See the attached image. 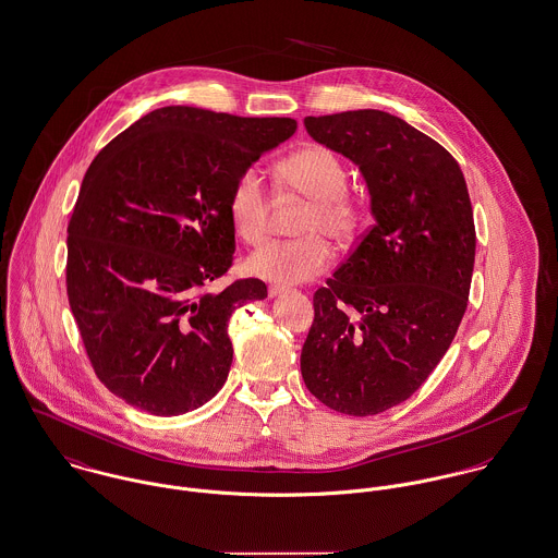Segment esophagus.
Masks as SVG:
<instances>
[{
    "instance_id": "esophagus-1",
    "label": "esophagus",
    "mask_w": 558,
    "mask_h": 558,
    "mask_svg": "<svg viewBox=\"0 0 558 558\" xmlns=\"http://www.w3.org/2000/svg\"><path fill=\"white\" fill-rule=\"evenodd\" d=\"M286 292H288V290H286V288H281V286H270V288H268V296H270V299L281 296V294H286Z\"/></svg>"
}]
</instances>
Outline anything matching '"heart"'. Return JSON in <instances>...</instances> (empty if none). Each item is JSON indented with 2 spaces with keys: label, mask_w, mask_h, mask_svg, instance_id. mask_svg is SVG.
<instances>
[{
  "label": "heart",
  "mask_w": 558,
  "mask_h": 558,
  "mask_svg": "<svg viewBox=\"0 0 558 558\" xmlns=\"http://www.w3.org/2000/svg\"><path fill=\"white\" fill-rule=\"evenodd\" d=\"M277 185L311 201L304 213L299 241H272L245 259V270L279 286H296L315 279L332 264V250L324 236L337 243L350 241L360 226L362 208L348 192V168L328 147L306 145L277 166ZM228 215L234 232L245 243H259L268 232L270 192L257 172L245 168L234 179L228 196Z\"/></svg>",
  "instance_id": "heart-1"
}]
</instances>
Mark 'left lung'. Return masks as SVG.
Returning <instances> with one entry per match:
<instances>
[{
    "label": "left lung",
    "mask_w": 558,
    "mask_h": 558,
    "mask_svg": "<svg viewBox=\"0 0 558 558\" xmlns=\"http://www.w3.org/2000/svg\"><path fill=\"white\" fill-rule=\"evenodd\" d=\"M304 128L360 168L375 223L315 292L301 371L324 405L375 415L407 401L457 337L473 208L457 159L390 112L306 117Z\"/></svg>",
    "instance_id": "1"
}]
</instances>
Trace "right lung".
<instances>
[{
    "instance_id": "1",
    "label": "right lung",
    "mask_w": 558,
    "mask_h": 558,
    "mask_svg": "<svg viewBox=\"0 0 558 558\" xmlns=\"http://www.w3.org/2000/svg\"><path fill=\"white\" fill-rule=\"evenodd\" d=\"M294 132L290 117L163 106L92 161L68 223V301L98 379L128 405L179 415L226 384L228 322L266 299L259 279L206 292L234 259L228 196Z\"/></svg>"
}]
</instances>
